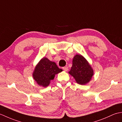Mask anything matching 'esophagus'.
Listing matches in <instances>:
<instances>
[{"label":"esophagus","instance_id":"obj_1","mask_svg":"<svg viewBox=\"0 0 122 122\" xmlns=\"http://www.w3.org/2000/svg\"><path fill=\"white\" fill-rule=\"evenodd\" d=\"M63 70L64 71H67L68 70V67H66V66L63 67Z\"/></svg>","mask_w":122,"mask_h":122}]
</instances>
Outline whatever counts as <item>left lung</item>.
Masks as SVG:
<instances>
[{
  "instance_id": "left-lung-1",
  "label": "left lung",
  "mask_w": 122,
  "mask_h": 122,
  "mask_svg": "<svg viewBox=\"0 0 122 122\" xmlns=\"http://www.w3.org/2000/svg\"><path fill=\"white\" fill-rule=\"evenodd\" d=\"M69 73L74 77L77 83L85 85L91 81L94 71L83 56L76 54L73 59L72 66Z\"/></svg>"
}]
</instances>
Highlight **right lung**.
Returning <instances> with one entry per match:
<instances>
[{
	"instance_id": "obj_1",
	"label": "right lung",
	"mask_w": 122,
	"mask_h": 122,
	"mask_svg": "<svg viewBox=\"0 0 122 122\" xmlns=\"http://www.w3.org/2000/svg\"><path fill=\"white\" fill-rule=\"evenodd\" d=\"M62 71L54 62L43 58L39 62L33 72V77L38 84L43 87L48 86L56 74Z\"/></svg>"
}]
</instances>
